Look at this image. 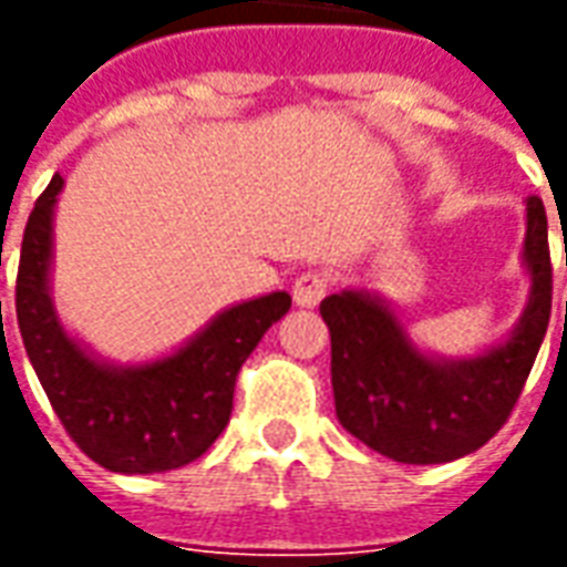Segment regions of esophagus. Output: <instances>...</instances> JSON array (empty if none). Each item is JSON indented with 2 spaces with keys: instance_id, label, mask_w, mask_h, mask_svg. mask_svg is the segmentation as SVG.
I'll use <instances>...</instances> for the list:
<instances>
[{
  "instance_id": "34e87169",
  "label": "esophagus",
  "mask_w": 567,
  "mask_h": 567,
  "mask_svg": "<svg viewBox=\"0 0 567 567\" xmlns=\"http://www.w3.org/2000/svg\"><path fill=\"white\" fill-rule=\"evenodd\" d=\"M328 288H331V279L324 276V272H303V276H297L295 285H291V297H295L297 307H319L321 297L328 295Z\"/></svg>"
}]
</instances>
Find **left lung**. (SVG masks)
<instances>
[{
	"instance_id": "8db88e82",
	"label": "left lung",
	"mask_w": 567,
	"mask_h": 567,
	"mask_svg": "<svg viewBox=\"0 0 567 567\" xmlns=\"http://www.w3.org/2000/svg\"><path fill=\"white\" fill-rule=\"evenodd\" d=\"M525 221L528 307L511 340L483 355L450 361L419 352L392 309L368 291L321 300L333 404L352 437L394 462L443 464L498 434L523 394L553 309L547 212L537 197L525 203Z\"/></svg>"
}]
</instances>
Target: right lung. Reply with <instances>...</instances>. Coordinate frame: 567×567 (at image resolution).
<instances>
[{"mask_svg":"<svg viewBox=\"0 0 567 567\" xmlns=\"http://www.w3.org/2000/svg\"><path fill=\"white\" fill-rule=\"evenodd\" d=\"M60 190L63 178L54 175L32 206L20 246L14 307L35 377L69 437L96 464L115 474L190 464L230 422L236 373L291 309V297L272 291L224 309L190 343L148 364H105L63 331L48 291Z\"/></svg>","mask_w":567,"mask_h":567,"instance_id":"1","label":"right lung"}]
</instances>
